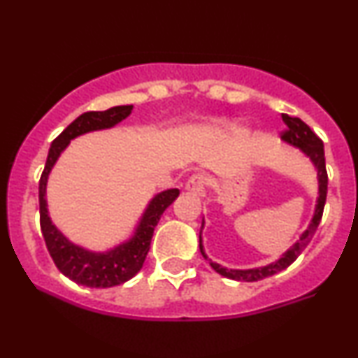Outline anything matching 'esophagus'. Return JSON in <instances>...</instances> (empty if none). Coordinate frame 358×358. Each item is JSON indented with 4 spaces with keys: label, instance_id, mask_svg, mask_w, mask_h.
<instances>
[{
    "label": "esophagus",
    "instance_id": "1",
    "mask_svg": "<svg viewBox=\"0 0 358 358\" xmlns=\"http://www.w3.org/2000/svg\"><path fill=\"white\" fill-rule=\"evenodd\" d=\"M205 185H206V176L201 173H195L190 176V180L187 182V190L196 195H203L205 193Z\"/></svg>",
    "mask_w": 358,
    "mask_h": 358
}]
</instances>
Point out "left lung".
Returning <instances> with one entry per match:
<instances>
[{"instance_id":"obj_1","label":"left lung","mask_w":358,"mask_h":358,"mask_svg":"<svg viewBox=\"0 0 358 358\" xmlns=\"http://www.w3.org/2000/svg\"><path fill=\"white\" fill-rule=\"evenodd\" d=\"M283 123L287 124V130L283 131L282 140L285 143L295 146L302 152L305 157L312 162V165L315 166L317 170V178H318V196H317V203H315V210H313V217L310 220L307 230L300 235V238L292 245L290 248L287 250L285 253H282V257L278 260L272 262V264L265 265V266H257V268H247V270H240V268H227V266H222L217 262L208 260L206 257L205 248H203V240H201V230L205 227V220H201V230H200V252L206 260L210 262L212 268L217 273L223 275V277L231 278V280H238V282H258V280L272 277V275L282 272L285 270L287 266H290L296 260V257L307 248V245L312 240V236L315 235L318 223L322 220V213H324V206H325V200H327V185H329V176H327V170H325V153H324V141L318 138L315 133L310 130V127L307 123H303L300 118H294V116H288L283 113L282 115Z\"/></svg>"}]
</instances>
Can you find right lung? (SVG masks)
Masks as SVG:
<instances>
[{"mask_svg":"<svg viewBox=\"0 0 358 358\" xmlns=\"http://www.w3.org/2000/svg\"><path fill=\"white\" fill-rule=\"evenodd\" d=\"M133 105L113 106L105 111H86L80 115L75 122L68 124L59 133L58 138L50 146L48 158H46L45 170L40 178V225L41 234L45 236L46 248H48L55 265L64 277H68L78 285L92 288H108L128 282L140 272L148 255L150 243H152L153 230L160 222L163 212L180 195L178 188L157 193L146 205L143 215L138 220L135 231L128 240H124L116 247L106 252H93L68 240L62 231L51 222L48 213V201H46V185L48 176L53 170L55 163L62 157L71 140L85 133L100 131L113 128L115 124L123 122L131 113Z\"/></svg>","mask_w":358,"mask_h":358,"instance_id":"obj_1","label":"right lung"}]
</instances>
